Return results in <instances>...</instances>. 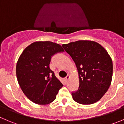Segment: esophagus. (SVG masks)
Returning <instances> with one entry per match:
<instances>
[{"label":"esophagus","instance_id":"obj_1","mask_svg":"<svg viewBox=\"0 0 124 124\" xmlns=\"http://www.w3.org/2000/svg\"><path fill=\"white\" fill-rule=\"evenodd\" d=\"M70 76L69 75V74H68V75L66 76V77L65 78V79H65V81L66 82L68 81V80H69V79H70Z\"/></svg>","mask_w":124,"mask_h":124}]
</instances>
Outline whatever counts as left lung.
Instances as JSON below:
<instances>
[{
    "instance_id": "1",
    "label": "left lung",
    "mask_w": 124,
    "mask_h": 124,
    "mask_svg": "<svg viewBox=\"0 0 124 124\" xmlns=\"http://www.w3.org/2000/svg\"><path fill=\"white\" fill-rule=\"evenodd\" d=\"M77 68L79 86L72 93L73 99L81 104H92L102 97L110 87L112 61L102 46L88 40L63 44Z\"/></svg>"
}]
</instances>
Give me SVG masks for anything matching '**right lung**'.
Listing matches in <instances>:
<instances>
[{
    "label": "right lung",
    "mask_w": 124,
    "mask_h": 124,
    "mask_svg": "<svg viewBox=\"0 0 124 124\" xmlns=\"http://www.w3.org/2000/svg\"><path fill=\"white\" fill-rule=\"evenodd\" d=\"M64 50L51 41H36L23 50L17 63V80L23 93L33 102L48 104L63 85L50 68L53 56Z\"/></svg>",
    "instance_id": "1"
}]
</instances>
